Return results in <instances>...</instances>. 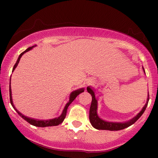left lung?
Instances as JSON below:
<instances>
[{
	"label": "left lung",
	"instance_id": "left-lung-1",
	"mask_svg": "<svg viewBox=\"0 0 158 158\" xmlns=\"http://www.w3.org/2000/svg\"><path fill=\"white\" fill-rule=\"evenodd\" d=\"M143 71L145 72L144 68H143ZM87 90L89 94H90L92 97V102L91 105H90V112H89V119L90 122L91 123V125L93 126L94 128H97L98 130H109V131H119V130L124 129V128H128L130 126H131L132 124H134L136 121L138 119L139 117L142 116V114L144 113L145 110H146V107L148 106V100H149V95H148V97H147V101H146V105L143 108V109L141 110V111L137 114L136 117L132 118L130 120H128V122L125 123H113V122H107L99 118V116L97 114V100L96 99L95 97V94L94 91L90 87L87 88Z\"/></svg>",
	"mask_w": 158,
	"mask_h": 158
}]
</instances>
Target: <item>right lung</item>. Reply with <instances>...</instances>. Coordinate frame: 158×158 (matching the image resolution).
I'll list each match as a JSON object with an SVG mask.
<instances>
[{
	"label": "right lung",
	"mask_w": 158,
	"mask_h": 158,
	"mask_svg": "<svg viewBox=\"0 0 158 158\" xmlns=\"http://www.w3.org/2000/svg\"><path fill=\"white\" fill-rule=\"evenodd\" d=\"M34 47V46H33ZM33 47H30V48H27L25 51H23V52H21V54H20L19 59H18L17 61H16V63L14 65L13 67V69H12V71H13L14 70H15L16 67L18 66V64L19 63V61L20 59H21V56H23V53H25V52L29 51V50H30L31 49L33 48ZM10 81H11V78H10ZM84 91V88H80V89H78L77 90H74V91L72 92L71 94H70V99H69V102L67 103L66 106H65L64 110H63L62 111V114H61L60 117H57V118H54V119H48V120H40V119H32V118H30V117H27L26 116L23 115L22 114L20 113V112L17 109L15 108V106L13 105V102H12V91H11V88L10 87V103L11 105H12V106L13 107V108L16 110V112H17L18 114H19L20 116H21V117L23 119H25V120L27 121V122H28L30 124L32 125V126H36V127H48V126H58V125L61 124V123L64 121V119L65 118V117H66V114H67V110H68V106H70V104H71V102H73L74 99H76V97H77L78 95H79V94L82 93V92Z\"/></svg>",
	"instance_id": "1"
}]
</instances>
